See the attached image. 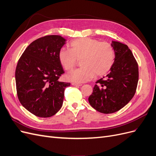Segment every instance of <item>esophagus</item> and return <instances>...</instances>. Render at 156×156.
I'll return each mask as SVG.
<instances>
[{"label": "esophagus", "instance_id": "esophagus-1", "mask_svg": "<svg viewBox=\"0 0 156 156\" xmlns=\"http://www.w3.org/2000/svg\"><path fill=\"white\" fill-rule=\"evenodd\" d=\"M72 85H73V86H76V87H81V86H82V84H80V83H72Z\"/></svg>", "mask_w": 156, "mask_h": 156}]
</instances>
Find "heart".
Listing matches in <instances>:
<instances>
[{
  "label": "heart",
  "mask_w": 156,
  "mask_h": 156,
  "mask_svg": "<svg viewBox=\"0 0 156 156\" xmlns=\"http://www.w3.org/2000/svg\"><path fill=\"white\" fill-rule=\"evenodd\" d=\"M70 49L61 48L58 59L61 65L67 71L72 70L77 60H81V68L67 75L70 81L76 83L87 82L94 75H105L112 66L115 58L113 47L107 42H100L90 37H81L71 41Z\"/></svg>",
  "instance_id": "1"
}]
</instances>
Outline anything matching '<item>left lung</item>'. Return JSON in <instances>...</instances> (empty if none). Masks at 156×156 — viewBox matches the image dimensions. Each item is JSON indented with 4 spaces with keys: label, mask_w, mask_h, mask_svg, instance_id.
I'll return each instance as SVG.
<instances>
[{
    "label": "left lung",
    "mask_w": 156,
    "mask_h": 156,
    "mask_svg": "<svg viewBox=\"0 0 156 156\" xmlns=\"http://www.w3.org/2000/svg\"><path fill=\"white\" fill-rule=\"evenodd\" d=\"M111 45L115 51L114 63L106 77L97 81L88 98L90 105L104 114L115 112L127 105L135 95L139 81L138 64L127 45L116 41Z\"/></svg>",
    "instance_id": "obj_1"
}]
</instances>
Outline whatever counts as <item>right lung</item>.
Returning <instances> with one entry per match:
<instances>
[{"mask_svg": "<svg viewBox=\"0 0 156 156\" xmlns=\"http://www.w3.org/2000/svg\"><path fill=\"white\" fill-rule=\"evenodd\" d=\"M66 40L58 35L37 39L27 47L16 69L17 96L27 111L38 117L55 115L62 107L69 83L58 81L64 73L58 59Z\"/></svg>", "mask_w": 156, "mask_h": 156, "instance_id": "1", "label": "right lung"}]
</instances>
